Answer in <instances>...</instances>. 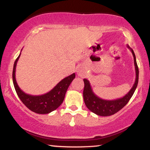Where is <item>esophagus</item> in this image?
<instances>
[{
  "mask_svg": "<svg viewBox=\"0 0 150 150\" xmlns=\"http://www.w3.org/2000/svg\"><path fill=\"white\" fill-rule=\"evenodd\" d=\"M77 75H78V76L85 77V75H86V73L85 71H84V70L78 69L77 70Z\"/></svg>",
  "mask_w": 150,
  "mask_h": 150,
  "instance_id": "34e87169",
  "label": "esophagus"
}]
</instances>
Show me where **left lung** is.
Returning <instances> with one entry per match:
<instances>
[{
    "instance_id": "8db88e82",
    "label": "left lung",
    "mask_w": 150,
    "mask_h": 150,
    "mask_svg": "<svg viewBox=\"0 0 150 150\" xmlns=\"http://www.w3.org/2000/svg\"><path fill=\"white\" fill-rule=\"evenodd\" d=\"M128 48L131 51L134 58L136 77L135 83H134L132 87L124 97L114 99V100H105V99H101V98L98 97L93 92L89 80H87V79L83 80L84 83H85V87H84L83 90V97L85 104L86 106L88 108V109L98 116H108L118 112V111H120L121 108H123L125 105L128 104L129 100L132 97V94H134L136 88H137L139 77L138 67H137V62H136L135 55L134 53L133 50L130 49L128 46Z\"/></svg>"
}]
</instances>
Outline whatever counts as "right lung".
Instances as JSON below:
<instances>
[{"label":"right lung","mask_w":150,"mask_h":150,"mask_svg":"<svg viewBox=\"0 0 150 150\" xmlns=\"http://www.w3.org/2000/svg\"><path fill=\"white\" fill-rule=\"evenodd\" d=\"M20 54L15 60L13 70V81L15 91L22 102L29 109L34 113L39 114H46L54 111L61 106L64 100L67 89L75 77V74L73 73L69 76L65 77L55 86L49 92L42 95H31L26 94L20 88L16 79H15V69Z\"/></svg>","instance_id":"1"}]
</instances>
